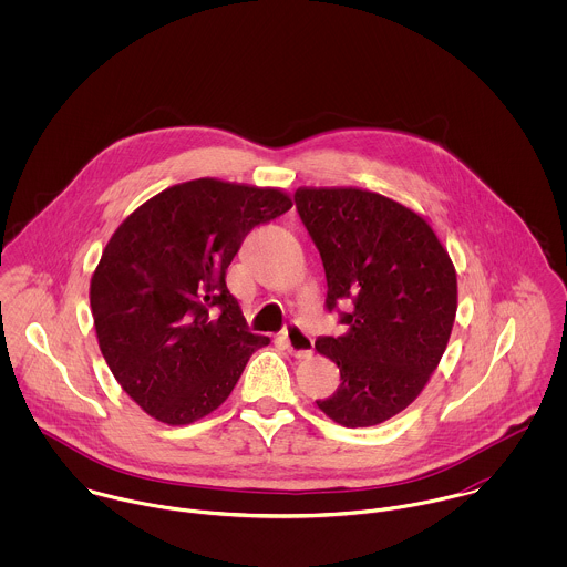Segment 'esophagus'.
<instances>
[{"instance_id":"obj_1","label":"esophagus","mask_w":567,"mask_h":567,"mask_svg":"<svg viewBox=\"0 0 567 567\" xmlns=\"http://www.w3.org/2000/svg\"><path fill=\"white\" fill-rule=\"evenodd\" d=\"M281 340H284L286 349H288L295 358H308V355H312L315 340H312L310 333H306L303 327L290 324V327L281 333Z\"/></svg>"}]
</instances>
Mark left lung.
<instances>
[{
  "instance_id": "1",
  "label": "left lung",
  "mask_w": 567,
  "mask_h": 567,
  "mask_svg": "<svg viewBox=\"0 0 567 567\" xmlns=\"http://www.w3.org/2000/svg\"><path fill=\"white\" fill-rule=\"evenodd\" d=\"M299 216L321 250L327 308L353 301L347 331L317 340L340 386L317 405L344 427L389 421L439 367L458 308L456 268L414 209L360 187H299Z\"/></svg>"
}]
</instances>
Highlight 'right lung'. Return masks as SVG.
Masks as SVG:
<instances>
[{
  "label": "right lung",
  "mask_w": 567,
  "mask_h": 567,
  "mask_svg": "<svg viewBox=\"0 0 567 567\" xmlns=\"http://www.w3.org/2000/svg\"><path fill=\"white\" fill-rule=\"evenodd\" d=\"M290 207L279 187L205 176L163 189L113 231L89 286L95 336L117 384L153 419L207 416L270 342L246 329L225 275L244 236Z\"/></svg>",
  "instance_id": "right-lung-1"
}]
</instances>
